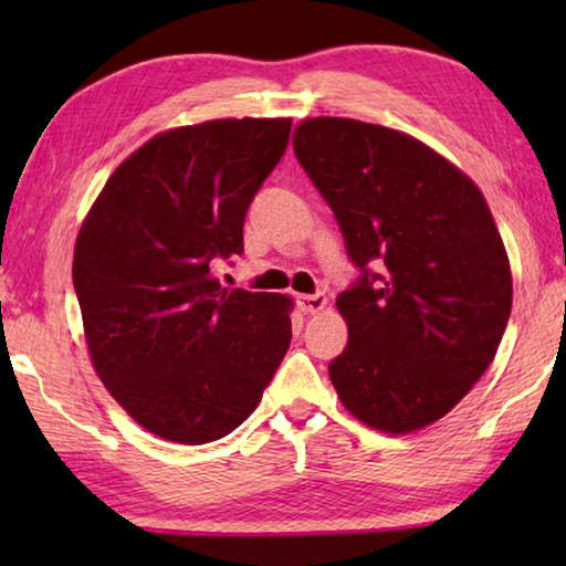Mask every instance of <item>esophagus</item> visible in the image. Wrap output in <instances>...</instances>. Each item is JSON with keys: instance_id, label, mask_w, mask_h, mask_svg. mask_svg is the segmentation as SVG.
<instances>
[{"instance_id": "obj_1", "label": "esophagus", "mask_w": 566, "mask_h": 566, "mask_svg": "<svg viewBox=\"0 0 566 566\" xmlns=\"http://www.w3.org/2000/svg\"><path fill=\"white\" fill-rule=\"evenodd\" d=\"M296 306H300V310L306 312V314H317V312L324 310V306H327V296H324L322 292H317V294H296Z\"/></svg>"}]
</instances>
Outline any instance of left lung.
<instances>
[{"label":"left lung","mask_w":566,"mask_h":566,"mask_svg":"<svg viewBox=\"0 0 566 566\" xmlns=\"http://www.w3.org/2000/svg\"><path fill=\"white\" fill-rule=\"evenodd\" d=\"M292 142L361 272L337 296L349 339L332 385L379 432L432 424L484 375L510 322L512 272L490 207L464 171L397 129L314 117Z\"/></svg>","instance_id":"obj_1"}]
</instances>
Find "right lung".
I'll use <instances>...</instances> for the list:
<instances>
[{
    "mask_svg": "<svg viewBox=\"0 0 566 566\" xmlns=\"http://www.w3.org/2000/svg\"><path fill=\"white\" fill-rule=\"evenodd\" d=\"M292 119H212L157 134L107 179L74 244L90 357L124 411L161 439L207 444L260 405L292 339V300L227 290L244 217Z\"/></svg>",
    "mask_w": 566,
    "mask_h": 566,
    "instance_id": "obj_1",
    "label": "right lung"
}]
</instances>
